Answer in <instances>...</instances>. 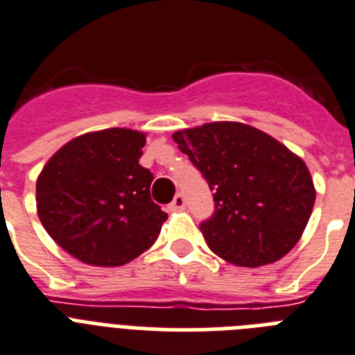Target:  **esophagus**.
Segmentation results:
<instances>
[{
	"label": "esophagus",
	"mask_w": 355,
	"mask_h": 355,
	"mask_svg": "<svg viewBox=\"0 0 355 355\" xmlns=\"http://www.w3.org/2000/svg\"><path fill=\"white\" fill-rule=\"evenodd\" d=\"M184 207H186V198H184L182 193H177L175 198H173V202L169 204V209H171V211H180Z\"/></svg>",
	"instance_id": "34e87169"
}]
</instances>
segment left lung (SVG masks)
Wrapping results in <instances>:
<instances>
[{"instance_id": "obj_1", "label": "left lung", "mask_w": 355, "mask_h": 355, "mask_svg": "<svg viewBox=\"0 0 355 355\" xmlns=\"http://www.w3.org/2000/svg\"><path fill=\"white\" fill-rule=\"evenodd\" d=\"M173 140L213 191L215 211L200 223L211 252L255 268L297 244L315 202L310 171L297 155L239 122L204 123L177 131Z\"/></svg>"}]
</instances>
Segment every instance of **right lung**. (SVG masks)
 I'll return each instance as SVG.
<instances>
[{"label": "right lung", "instance_id": "right-lung-1", "mask_svg": "<svg viewBox=\"0 0 355 355\" xmlns=\"http://www.w3.org/2000/svg\"><path fill=\"white\" fill-rule=\"evenodd\" d=\"M144 146L146 137L131 129L87 132L40 173V220L73 257L122 266L157 241L168 213L153 202V173L138 164Z\"/></svg>", "mask_w": 355, "mask_h": 355}]
</instances>
